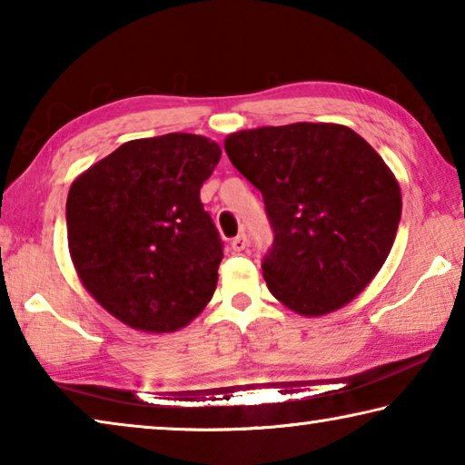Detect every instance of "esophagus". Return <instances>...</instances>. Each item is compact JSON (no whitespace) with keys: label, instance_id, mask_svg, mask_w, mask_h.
Returning a JSON list of instances; mask_svg holds the SVG:
<instances>
[{"label":"esophagus","instance_id":"34e87169","mask_svg":"<svg viewBox=\"0 0 465 465\" xmlns=\"http://www.w3.org/2000/svg\"><path fill=\"white\" fill-rule=\"evenodd\" d=\"M246 246H248V235H246V233H240V235H235V238L232 240V248H233L235 252H242V250H246Z\"/></svg>","mask_w":465,"mask_h":465}]
</instances>
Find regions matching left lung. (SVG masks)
<instances>
[{
    "label": "left lung",
    "mask_w": 465,
    "mask_h": 465,
    "mask_svg": "<svg viewBox=\"0 0 465 465\" xmlns=\"http://www.w3.org/2000/svg\"><path fill=\"white\" fill-rule=\"evenodd\" d=\"M225 152L262 193L274 233L262 261L271 293L302 316L352 302L383 266L402 215L381 155L332 123L238 131Z\"/></svg>",
    "instance_id": "left-lung-1"
}]
</instances>
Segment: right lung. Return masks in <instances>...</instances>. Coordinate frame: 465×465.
<instances>
[{
	"label": "right lung",
	"instance_id": "obj_1",
	"mask_svg": "<svg viewBox=\"0 0 465 465\" xmlns=\"http://www.w3.org/2000/svg\"><path fill=\"white\" fill-rule=\"evenodd\" d=\"M222 149L203 135L135 139L67 194L69 254L84 287L124 324L174 332L213 297L223 242L201 203Z\"/></svg>",
	"mask_w": 465,
	"mask_h": 465
}]
</instances>
